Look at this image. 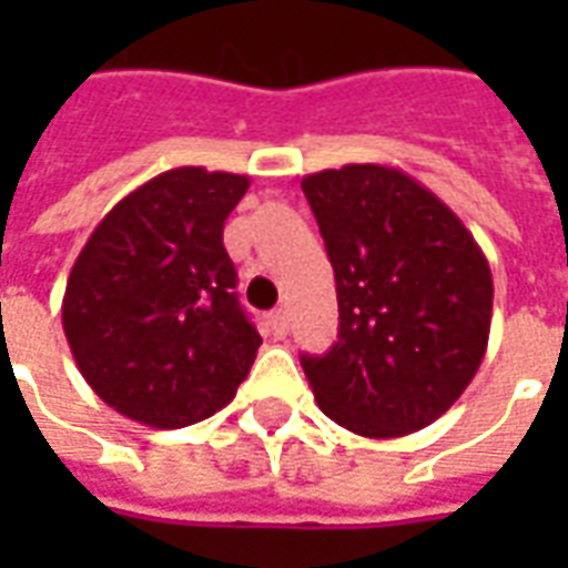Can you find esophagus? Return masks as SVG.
Here are the masks:
<instances>
[{
    "instance_id": "esophagus-1",
    "label": "esophagus",
    "mask_w": 568,
    "mask_h": 568,
    "mask_svg": "<svg viewBox=\"0 0 568 568\" xmlns=\"http://www.w3.org/2000/svg\"><path fill=\"white\" fill-rule=\"evenodd\" d=\"M267 328L276 341H283L285 334H288V316H285V310H273L271 316H267Z\"/></svg>"
}]
</instances>
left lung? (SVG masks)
Returning <instances> with one entry per match:
<instances>
[{
  "instance_id": "left-lung-1",
  "label": "left lung",
  "mask_w": 568,
  "mask_h": 568,
  "mask_svg": "<svg viewBox=\"0 0 568 568\" xmlns=\"http://www.w3.org/2000/svg\"><path fill=\"white\" fill-rule=\"evenodd\" d=\"M337 283V344L301 356L316 405L362 438L426 428L487 353L493 273L471 231L386 163L304 175Z\"/></svg>"
}]
</instances>
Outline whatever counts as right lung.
I'll list each match as a JSON object with an SVG mask.
<instances>
[{
	"label": "right lung",
	"instance_id": "1",
	"mask_svg": "<svg viewBox=\"0 0 568 568\" xmlns=\"http://www.w3.org/2000/svg\"><path fill=\"white\" fill-rule=\"evenodd\" d=\"M248 175L179 166L118 200L69 273L63 332L81 377L151 428L194 426L246 381L261 334L236 301L224 219Z\"/></svg>",
	"mask_w": 568,
	"mask_h": 568
}]
</instances>
